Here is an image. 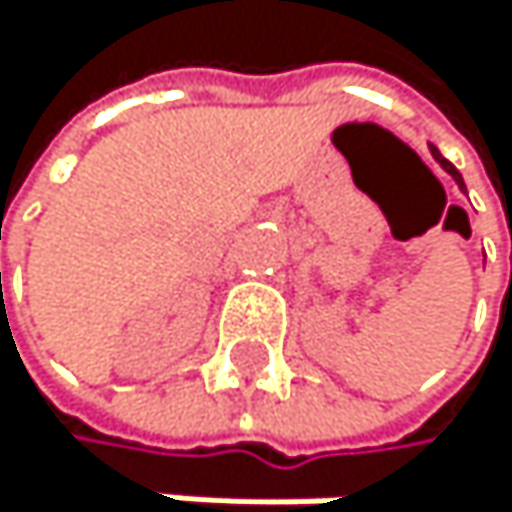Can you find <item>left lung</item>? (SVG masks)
Wrapping results in <instances>:
<instances>
[{
	"mask_svg": "<svg viewBox=\"0 0 512 512\" xmlns=\"http://www.w3.org/2000/svg\"><path fill=\"white\" fill-rule=\"evenodd\" d=\"M430 150H433V159H436V162H439V165H442V168H445V171L451 174V178H455V181H458V187L464 190V178H461V174H458V168H455V165H451V162H448V159H445V156H442V153L436 150V147H430Z\"/></svg>",
	"mask_w": 512,
	"mask_h": 512,
	"instance_id": "obj_1",
	"label": "left lung"
}]
</instances>
